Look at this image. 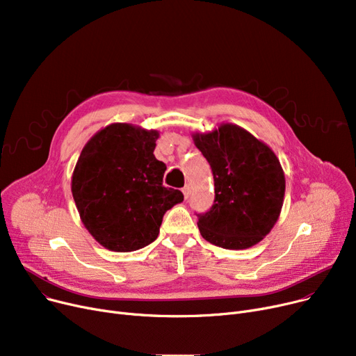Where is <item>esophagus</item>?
Masks as SVG:
<instances>
[{"instance_id": "34e87169", "label": "esophagus", "mask_w": 356, "mask_h": 356, "mask_svg": "<svg viewBox=\"0 0 356 356\" xmlns=\"http://www.w3.org/2000/svg\"><path fill=\"white\" fill-rule=\"evenodd\" d=\"M181 192H183V195H184V197H186V199H189V196H191V193H192L191 186H189V184H186Z\"/></svg>"}]
</instances>
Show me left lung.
<instances>
[{
    "label": "left lung",
    "mask_w": 356,
    "mask_h": 356,
    "mask_svg": "<svg viewBox=\"0 0 356 356\" xmlns=\"http://www.w3.org/2000/svg\"><path fill=\"white\" fill-rule=\"evenodd\" d=\"M195 145L211 164L215 200L197 215L200 235L227 250H247L263 241L283 208L286 177L273 149L235 124L195 133Z\"/></svg>",
    "instance_id": "obj_1"
}]
</instances>
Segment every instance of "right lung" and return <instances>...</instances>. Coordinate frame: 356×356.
Segmentation results:
<instances>
[{"label":"right lung","instance_id":"add662e5","mask_svg":"<svg viewBox=\"0 0 356 356\" xmlns=\"http://www.w3.org/2000/svg\"><path fill=\"white\" fill-rule=\"evenodd\" d=\"M159 131L114 122L83 147L72 195L88 232L109 251L129 252L159 236L164 213L183 202L164 188L165 164L154 157Z\"/></svg>","mask_w":356,"mask_h":356}]
</instances>
